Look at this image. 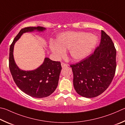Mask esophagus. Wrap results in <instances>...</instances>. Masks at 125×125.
Here are the masks:
<instances>
[{
	"label": "esophagus",
	"mask_w": 125,
	"mask_h": 125,
	"mask_svg": "<svg viewBox=\"0 0 125 125\" xmlns=\"http://www.w3.org/2000/svg\"><path fill=\"white\" fill-rule=\"evenodd\" d=\"M61 67H65L67 66V65L66 64H65V63H64V62H61Z\"/></svg>",
	"instance_id": "obj_1"
}]
</instances>
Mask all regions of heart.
Wrapping results in <instances>:
<instances>
[{
  "label": "heart",
  "instance_id": "obj_1",
  "mask_svg": "<svg viewBox=\"0 0 125 125\" xmlns=\"http://www.w3.org/2000/svg\"><path fill=\"white\" fill-rule=\"evenodd\" d=\"M98 42L97 37L88 33L68 32L59 36L49 47L56 58L64 56L65 50L69 49L71 60L80 61L91 54Z\"/></svg>",
  "mask_w": 125,
  "mask_h": 125
}]
</instances>
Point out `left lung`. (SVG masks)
<instances>
[{
  "instance_id": "obj_1",
  "label": "left lung",
  "mask_w": 125,
  "mask_h": 125,
  "mask_svg": "<svg viewBox=\"0 0 125 125\" xmlns=\"http://www.w3.org/2000/svg\"><path fill=\"white\" fill-rule=\"evenodd\" d=\"M116 55V50L111 38L102 31L101 41L94 52L79 62L70 65L76 92L88 98L103 93L114 77Z\"/></svg>"
}]
</instances>
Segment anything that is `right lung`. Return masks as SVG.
<instances>
[{
  "instance_id": "add662e5",
  "label": "right lung",
  "mask_w": 125,
  "mask_h": 125,
  "mask_svg": "<svg viewBox=\"0 0 125 125\" xmlns=\"http://www.w3.org/2000/svg\"><path fill=\"white\" fill-rule=\"evenodd\" d=\"M45 30V28L40 26L22 28L14 38L10 48L9 69L15 83L24 93L37 98L48 97L56 89L62 69L60 62L45 58L43 64L37 69L31 71H25L17 66L13 52L15 43L24 33L35 31L43 32Z\"/></svg>"
}]
</instances>
